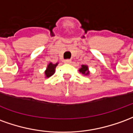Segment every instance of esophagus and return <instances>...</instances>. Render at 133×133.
Here are the masks:
<instances>
[{
	"instance_id": "1",
	"label": "esophagus",
	"mask_w": 133,
	"mask_h": 133,
	"mask_svg": "<svg viewBox=\"0 0 133 133\" xmlns=\"http://www.w3.org/2000/svg\"><path fill=\"white\" fill-rule=\"evenodd\" d=\"M64 63H67V64H69L71 63V60H70V59H67V60H64Z\"/></svg>"
}]
</instances>
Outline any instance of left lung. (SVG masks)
<instances>
[{
	"label": "left lung",
	"instance_id": "left-lung-1",
	"mask_svg": "<svg viewBox=\"0 0 133 133\" xmlns=\"http://www.w3.org/2000/svg\"><path fill=\"white\" fill-rule=\"evenodd\" d=\"M79 71L81 73H82L83 74H85V75H87V74H89V70H88V66H86V65H81V69L79 70Z\"/></svg>",
	"mask_w": 133,
	"mask_h": 133
}]
</instances>
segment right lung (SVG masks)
Segmentation results:
<instances>
[{
  "mask_svg": "<svg viewBox=\"0 0 133 133\" xmlns=\"http://www.w3.org/2000/svg\"><path fill=\"white\" fill-rule=\"evenodd\" d=\"M57 65V63L56 64H52L50 63L48 65H47V68L45 71V75H46V77L49 78L50 77L54 74L55 73V68Z\"/></svg>",
  "mask_w": 133,
  "mask_h": 133,
  "instance_id": "right-lung-1",
  "label": "right lung"
}]
</instances>
